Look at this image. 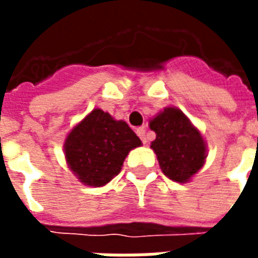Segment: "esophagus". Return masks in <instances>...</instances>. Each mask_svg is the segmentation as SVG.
Returning a JSON list of instances; mask_svg holds the SVG:
<instances>
[{
	"mask_svg": "<svg viewBox=\"0 0 258 258\" xmlns=\"http://www.w3.org/2000/svg\"><path fill=\"white\" fill-rule=\"evenodd\" d=\"M137 134L141 138V141L144 142V144H148V135H146V130L144 127H141V128L137 130Z\"/></svg>",
	"mask_w": 258,
	"mask_h": 258,
	"instance_id": "esophagus-1",
	"label": "esophagus"
}]
</instances>
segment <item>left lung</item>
I'll use <instances>...</instances> for the list:
<instances>
[{
	"label": "left lung",
	"mask_w": 258,
	"mask_h": 258,
	"mask_svg": "<svg viewBox=\"0 0 258 258\" xmlns=\"http://www.w3.org/2000/svg\"><path fill=\"white\" fill-rule=\"evenodd\" d=\"M156 133L151 148L162 171L177 182H186L199 171L206 159L202 135L178 109L167 107L149 123Z\"/></svg>",
	"instance_id": "1"
}]
</instances>
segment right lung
I'll return each mask as SVG.
<instances>
[{
	"label": "right lung",
	"instance_id": "obj_1",
	"mask_svg": "<svg viewBox=\"0 0 258 258\" xmlns=\"http://www.w3.org/2000/svg\"><path fill=\"white\" fill-rule=\"evenodd\" d=\"M140 145L141 140L125 121L95 109L68 135L64 155L81 182L102 186L120 173L128 152Z\"/></svg>",
	"mask_w": 258,
	"mask_h": 258
}]
</instances>
